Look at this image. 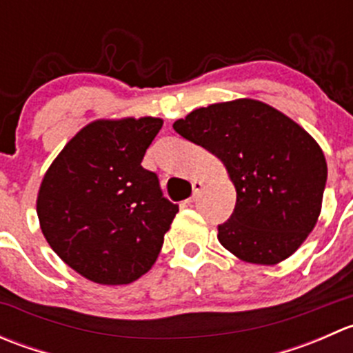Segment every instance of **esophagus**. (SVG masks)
<instances>
[{
  "instance_id": "obj_1",
  "label": "esophagus",
  "mask_w": 353,
  "mask_h": 353,
  "mask_svg": "<svg viewBox=\"0 0 353 353\" xmlns=\"http://www.w3.org/2000/svg\"><path fill=\"white\" fill-rule=\"evenodd\" d=\"M203 186H205V184H203V181H194V183H193V194H191V198L188 199V205H193V203L196 201L198 194L201 193Z\"/></svg>"
}]
</instances>
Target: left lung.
Listing matches in <instances>:
<instances>
[{
  "instance_id": "left-lung-1",
  "label": "left lung",
  "mask_w": 353,
  "mask_h": 353,
  "mask_svg": "<svg viewBox=\"0 0 353 353\" xmlns=\"http://www.w3.org/2000/svg\"><path fill=\"white\" fill-rule=\"evenodd\" d=\"M174 130L225 165L236 208L219 241L241 261L273 266L316 227L328 167L318 141L279 109L254 99L191 110Z\"/></svg>"
}]
</instances>
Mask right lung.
Listing matches in <instances>:
<instances>
[{"label":"right lung","instance_id":"add662e5","mask_svg":"<svg viewBox=\"0 0 353 353\" xmlns=\"http://www.w3.org/2000/svg\"><path fill=\"white\" fill-rule=\"evenodd\" d=\"M160 117L95 119L52 160L37 193L41 230L70 268L101 285H128L154 266L177 205L141 167Z\"/></svg>","mask_w":353,"mask_h":353}]
</instances>
